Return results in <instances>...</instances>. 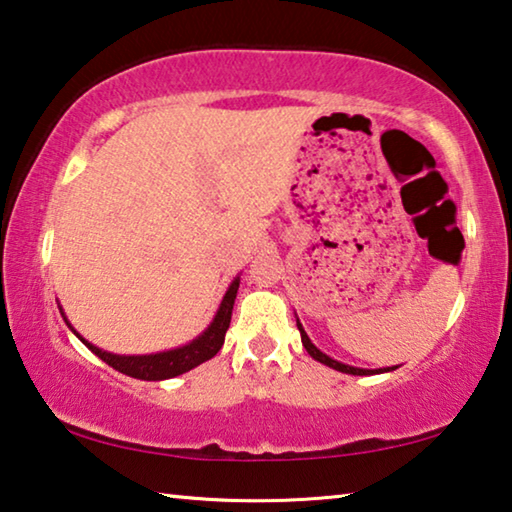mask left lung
<instances>
[{
  "label": "left lung",
  "instance_id": "1",
  "mask_svg": "<svg viewBox=\"0 0 512 512\" xmlns=\"http://www.w3.org/2000/svg\"><path fill=\"white\" fill-rule=\"evenodd\" d=\"M298 323V329H300V339H302V345H305V350L311 354V357H314L316 361H320V363H325V366H329V368H334V370H339V372H345V375H379V372H391V370H395V366L393 368H384V370H366V368H354V366H345V363H341V361H336V359H332V357H327V354H323L320 352L314 343L309 341V336H307V332L305 329H302V325H300V320H296Z\"/></svg>",
  "mask_w": 512,
  "mask_h": 512
}]
</instances>
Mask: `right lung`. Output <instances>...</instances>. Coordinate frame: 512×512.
I'll return each instance as SVG.
<instances>
[{"label":"right lung","mask_w":512,"mask_h":512,"mask_svg":"<svg viewBox=\"0 0 512 512\" xmlns=\"http://www.w3.org/2000/svg\"><path fill=\"white\" fill-rule=\"evenodd\" d=\"M239 291V275L232 280V284L225 291V296L219 305V311L210 325H207L205 332L194 339L192 343L183 345V348L176 350H167V352H158V354H142V357H126V354H112L97 348L83 339V336L76 332V329L69 325V320L65 318V323L72 327V332L79 336V339L88 345V348L97 354L101 361H106L108 366H112L119 372H124L128 377L135 379H144V381H160V379H171L183 375V372H189L196 366H201L203 361L212 359L216 352L221 350V345L225 341V332L230 327V318H232V307H235V298Z\"/></svg>","instance_id":"right-lung-1"}]
</instances>
